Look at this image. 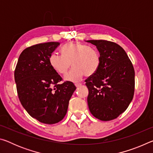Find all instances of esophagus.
Here are the masks:
<instances>
[{
    "mask_svg": "<svg viewBox=\"0 0 153 153\" xmlns=\"http://www.w3.org/2000/svg\"><path fill=\"white\" fill-rule=\"evenodd\" d=\"M75 86L77 88H79L82 86V84H80V83H76V84H75Z\"/></svg>",
    "mask_w": 153,
    "mask_h": 153,
    "instance_id": "34e87169",
    "label": "esophagus"
}]
</instances>
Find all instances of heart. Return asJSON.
Instances as JSON below:
<instances>
[{"mask_svg":"<svg viewBox=\"0 0 153 153\" xmlns=\"http://www.w3.org/2000/svg\"><path fill=\"white\" fill-rule=\"evenodd\" d=\"M62 55L53 53L49 56V63L54 70L65 74L72 63L74 68L65 76V79L78 82L86 75L97 73L100 65V55L97 48L76 42L67 43L61 48Z\"/></svg>","mask_w":153,"mask_h":153,"instance_id":"heart-1","label":"heart"}]
</instances>
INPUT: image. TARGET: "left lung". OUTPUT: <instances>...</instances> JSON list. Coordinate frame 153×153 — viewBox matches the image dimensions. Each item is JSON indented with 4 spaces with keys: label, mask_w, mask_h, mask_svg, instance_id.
<instances>
[{
    "label": "left lung",
    "mask_w": 153,
    "mask_h": 153,
    "mask_svg": "<svg viewBox=\"0 0 153 153\" xmlns=\"http://www.w3.org/2000/svg\"><path fill=\"white\" fill-rule=\"evenodd\" d=\"M97 46L100 65L97 73L86 79L90 113L101 121H111L123 113L133 99L135 71L123 48L115 42L88 40Z\"/></svg>",
    "instance_id": "obj_1"
}]
</instances>
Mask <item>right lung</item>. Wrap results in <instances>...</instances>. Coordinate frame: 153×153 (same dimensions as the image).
Masks as SVG:
<instances>
[{
	"label": "right lung",
	"instance_id": "add662e5",
	"mask_svg": "<svg viewBox=\"0 0 153 153\" xmlns=\"http://www.w3.org/2000/svg\"><path fill=\"white\" fill-rule=\"evenodd\" d=\"M59 42L33 45L22 51L15 69L18 97L29 115L40 122L55 124L65 116L76 87L63 80L49 63Z\"/></svg>",
	"mask_w": 153,
	"mask_h": 153
}]
</instances>
